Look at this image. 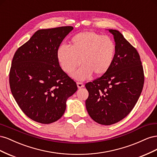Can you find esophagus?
<instances>
[{
    "label": "esophagus",
    "instance_id": "obj_1",
    "mask_svg": "<svg viewBox=\"0 0 157 157\" xmlns=\"http://www.w3.org/2000/svg\"><path fill=\"white\" fill-rule=\"evenodd\" d=\"M77 86L78 88H81L82 87H84V84L82 82H77Z\"/></svg>",
    "mask_w": 157,
    "mask_h": 157
}]
</instances>
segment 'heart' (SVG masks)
Listing matches in <instances>:
<instances>
[{
  "mask_svg": "<svg viewBox=\"0 0 157 157\" xmlns=\"http://www.w3.org/2000/svg\"><path fill=\"white\" fill-rule=\"evenodd\" d=\"M116 46L108 36L93 31H84L74 35L69 47L61 46L57 51L61 68L71 73L80 64L82 66L73 74V77L85 80L93 73L97 76L106 73L115 59Z\"/></svg>",
  "mask_w": 157,
  "mask_h": 157,
  "instance_id": "1",
  "label": "heart"
}]
</instances>
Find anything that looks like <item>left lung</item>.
I'll use <instances>...</instances> for the list:
<instances>
[{"label": "left lung", "mask_w": 157, "mask_h": 157, "mask_svg": "<svg viewBox=\"0 0 157 157\" xmlns=\"http://www.w3.org/2000/svg\"><path fill=\"white\" fill-rule=\"evenodd\" d=\"M115 41V55L106 73L85 84L87 111L102 125L125 118L134 107L144 84V72L137 50L117 30L109 29Z\"/></svg>", "instance_id": "8db88e82"}]
</instances>
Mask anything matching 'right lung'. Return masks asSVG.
I'll return each instance as SVG.
<instances>
[{"instance_id":"add662e5","label":"right lung","mask_w":157,"mask_h":157,"mask_svg":"<svg viewBox=\"0 0 157 157\" xmlns=\"http://www.w3.org/2000/svg\"><path fill=\"white\" fill-rule=\"evenodd\" d=\"M73 29L63 26L37 31L13 57L9 83L21 111L31 119L50 124L63 116L77 84L59 66L57 51Z\"/></svg>"}]
</instances>
